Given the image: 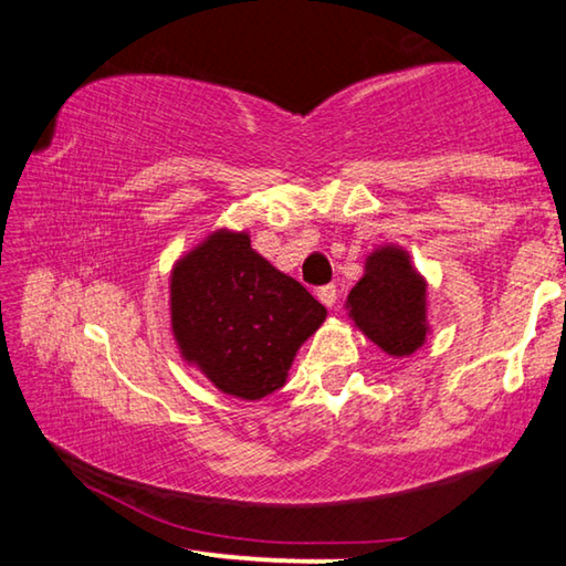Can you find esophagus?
Returning a JSON list of instances; mask_svg holds the SVG:
<instances>
[{
  "mask_svg": "<svg viewBox=\"0 0 566 566\" xmlns=\"http://www.w3.org/2000/svg\"><path fill=\"white\" fill-rule=\"evenodd\" d=\"M317 296H319V302H322L324 306H334V302H337V286H334V284L319 286Z\"/></svg>",
  "mask_w": 566,
  "mask_h": 566,
  "instance_id": "esophagus-1",
  "label": "esophagus"
}]
</instances>
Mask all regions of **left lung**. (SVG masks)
Masks as SVG:
<instances>
[{
	"mask_svg": "<svg viewBox=\"0 0 566 566\" xmlns=\"http://www.w3.org/2000/svg\"><path fill=\"white\" fill-rule=\"evenodd\" d=\"M347 317L389 357H411L427 342V280L405 247L379 244L364 260V274L344 302Z\"/></svg>",
	"mask_w": 566,
	"mask_h": 566,
	"instance_id": "left-lung-1",
	"label": "left lung"
}]
</instances>
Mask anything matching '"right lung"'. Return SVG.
Returning a JSON list of instances; mask_svg holds the SVG:
<instances>
[{
  "instance_id": "add662e5",
  "label": "right lung",
  "mask_w": 566,
  "mask_h": 566,
  "mask_svg": "<svg viewBox=\"0 0 566 566\" xmlns=\"http://www.w3.org/2000/svg\"><path fill=\"white\" fill-rule=\"evenodd\" d=\"M327 310L252 249L247 229L219 227L169 272L179 357L227 397L256 401L284 387Z\"/></svg>"
}]
</instances>
